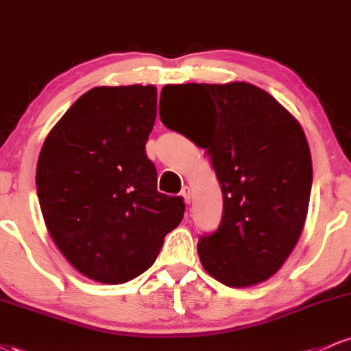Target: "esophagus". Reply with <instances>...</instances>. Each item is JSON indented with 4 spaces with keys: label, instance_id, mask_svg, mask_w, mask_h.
Segmentation results:
<instances>
[{
    "label": "esophagus",
    "instance_id": "obj_1",
    "mask_svg": "<svg viewBox=\"0 0 351 351\" xmlns=\"http://www.w3.org/2000/svg\"><path fill=\"white\" fill-rule=\"evenodd\" d=\"M181 196H183L184 198V203H191V196H193V191L191 189H189L188 186H184L183 189H181Z\"/></svg>",
    "mask_w": 351,
    "mask_h": 351
}]
</instances>
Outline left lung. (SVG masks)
Here are the masks:
<instances>
[{"instance_id": "8db88e82", "label": "left lung", "mask_w": 351, "mask_h": 351, "mask_svg": "<svg viewBox=\"0 0 351 351\" xmlns=\"http://www.w3.org/2000/svg\"><path fill=\"white\" fill-rule=\"evenodd\" d=\"M175 88L208 100L206 125L186 136L204 148L223 191L219 228L198 243L204 271L228 287L271 279L307 219L312 156L299 120L249 82ZM160 119L175 130L170 117Z\"/></svg>"}]
</instances>
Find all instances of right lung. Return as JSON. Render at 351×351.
Wrapping results in <instances>:
<instances>
[{
  "label": "right lung",
  "instance_id": "1",
  "mask_svg": "<svg viewBox=\"0 0 351 351\" xmlns=\"http://www.w3.org/2000/svg\"><path fill=\"white\" fill-rule=\"evenodd\" d=\"M155 117V86L94 87L39 153L36 188L47 231L72 267L95 282L138 277L183 219V199L158 193L145 152Z\"/></svg>",
  "mask_w": 351,
  "mask_h": 351
}]
</instances>
